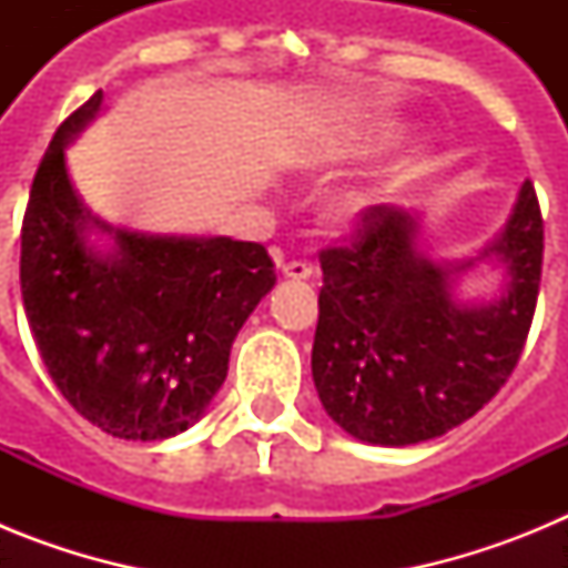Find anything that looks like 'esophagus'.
Instances as JSON below:
<instances>
[{
  "label": "esophagus",
  "mask_w": 568,
  "mask_h": 568,
  "mask_svg": "<svg viewBox=\"0 0 568 568\" xmlns=\"http://www.w3.org/2000/svg\"><path fill=\"white\" fill-rule=\"evenodd\" d=\"M281 273H284V278L304 281L313 275V264H307V261H290V264H284V267H281Z\"/></svg>",
  "instance_id": "esophagus-1"
}]
</instances>
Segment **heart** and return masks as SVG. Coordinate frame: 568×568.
I'll list each match as a JSON object with an SVG mask.
<instances>
[{
	"label": "heart",
	"instance_id": "b5f03b06",
	"mask_svg": "<svg viewBox=\"0 0 568 568\" xmlns=\"http://www.w3.org/2000/svg\"><path fill=\"white\" fill-rule=\"evenodd\" d=\"M395 135H398V128H395V124H373V128H366L364 135L358 139V148L364 150V153H369V150H378L384 148V144L393 142ZM310 168L324 170L327 164L321 162V159H315ZM384 193L386 190L381 187V184H358V187L341 190V193H335L327 204V213H324L327 215V224L335 230L358 227V224L366 222L369 213L384 202Z\"/></svg>",
	"mask_w": 568,
	"mask_h": 568
}]
</instances>
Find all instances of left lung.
<instances>
[{
    "mask_svg": "<svg viewBox=\"0 0 568 568\" xmlns=\"http://www.w3.org/2000/svg\"><path fill=\"white\" fill-rule=\"evenodd\" d=\"M486 257L505 270L501 293L464 302L459 275ZM540 264L531 182L520 184L504 230L455 261L424 247V213L378 204L355 244L321 253L313 381L329 418L375 446L420 444L469 420L518 364Z\"/></svg>",
    "mask_w": 568,
    "mask_h": 568,
    "instance_id": "8db88e82",
    "label": "left lung"
}]
</instances>
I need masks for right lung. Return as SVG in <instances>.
<instances>
[{
  "label": "right lung",
  "instance_id": "right-lung-1",
  "mask_svg": "<svg viewBox=\"0 0 568 568\" xmlns=\"http://www.w3.org/2000/svg\"><path fill=\"white\" fill-rule=\"evenodd\" d=\"M102 104L97 90L59 124L30 187L24 315L50 378L82 418L113 438L164 440L207 413L235 335L275 287V270L253 241L142 233L99 219L70 182L64 150Z\"/></svg>",
  "mask_w": 568,
  "mask_h": 568
}]
</instances>
